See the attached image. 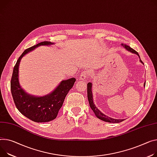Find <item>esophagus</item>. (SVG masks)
<instances>
[{"mask_svg":"<svg viewBox=\"0 0 157 157\" xmlns=\"http://www.w3.org/2000/svg\"><path fill=\"white\" fill-rule=\"evenodd\" d=\"M87 71H83L82 72V74H80V77H79V79L80 80H84L86 79V77H87Z\"/></svg>","mask_w":157,"mask_h":157,"instance_id":"esophagus-1","label":"esophagus"}]
</instances>
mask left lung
Listing matches in <instances>:
<instances>
[{"mask_svg":"<svg viewBox=\"0 0 157 157\" xmlns=\"http://www.w3.org/2000/svg\"><path fill=\"white\" fill-rule=\"evenodd\" d=\"M121 45L128 52H130L132 53H135V54L137 55L140 58V62L141 63H143V62L141 60L140 55H139V54L137 52H136L135 50H133L132 48H131V47H129V46H128L126 44H124L122 43ZM144 86H145V82H144ZM92 83L89 82L87 83V98H88V101H89L90 108L92 109V110L94 111L95 115L97 116V117L101 119L102 121H104L108 122V123H121V122L123 121L124 119H114V118L110 117L109 116L105 115L104 114H103L100 110H99L98 109V107L95 106V104L93 102V95H92Z\"/></svg>","mask_w":157,"mask_h":157,"instance_id":"obj_1","label":"left lung"}]
</instances>
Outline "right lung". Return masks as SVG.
Instances as JSON below:
<instances>
[{
	"mask_svg": "<svg viewBox=\"0 0 157 157\" xmlns=\"http://www.w3.org/2000/svg\"><path fill=\"white\" fill-rule=\"evenodd\" d=\"M53 44L50 41H43L28 48L18 58L11 78L10 90L17 109L22 114L36 123L49 122L56 117L67 94L76 80L75 78L62 80L54 90L44 96L30 95L20 86L19 67L22 58L38 46Z\"/></svg>",
	"mask_w": 157,
	"mask_h": 157,
	"instance_id": "right-lung-1",
	"label": "right lung"
}]
</instances>
